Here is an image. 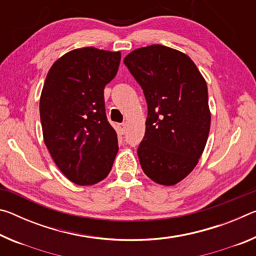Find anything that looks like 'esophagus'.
Instances as JSON below:
<instances>
[{
	"mask_svg": "<svg viewBox=\"0 0 256 256\" xmlns=\"http://www.w3.org/2000/svg\"><path fill=\"white\" fill-rule=\"evenodd\" d=\"M125 131H126V124H125V123H120L118 124V132L120 134H124Z\"/></svg>",
	"mask_w": 256,
	"mask_h": 256,
	"instance_id": "1",
	"label": "esophagus"
}]
</instances>
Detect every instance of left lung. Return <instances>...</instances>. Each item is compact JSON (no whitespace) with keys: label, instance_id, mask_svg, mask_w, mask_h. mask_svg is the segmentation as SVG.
Instances as JSON below:
<instances>
[{"label":"left lung","instance_id":"obj_1","mask_svg":"<svg viewBox=\"0 0 256 256\" xmlns=\"http://www.w3.org/2000/svg\"><path fill=\"white\" fill-rule=\"evenodd\" d=\"M124 64L148 104L142 170L156 183L175 185L196 166L209 136L206 82L188 55L162 45L134 50Z\"/></svg>","mask_w":256,"mask_h":256}]
</instances>
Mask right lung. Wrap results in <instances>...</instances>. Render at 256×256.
Instances as JSON below:
<instances>
[{
    "label": "right lung",
    "instance_id": "add662e5",
    "mask_svg": "<svg viewBox=\"0 0 256 256\" xmlns=\"http://www.w3.org/2000/svg\"><path fill=\"white\" fill-rule=\"evenodd\" d=\"M120 62V52L84 47L64 54L47 73L40 102L42 136L56 166L78 185L107 177L118 151L104 89Z\"/></svg>",
    "mask_w": 256,
    "mask_h": 256
}]
</instances>
